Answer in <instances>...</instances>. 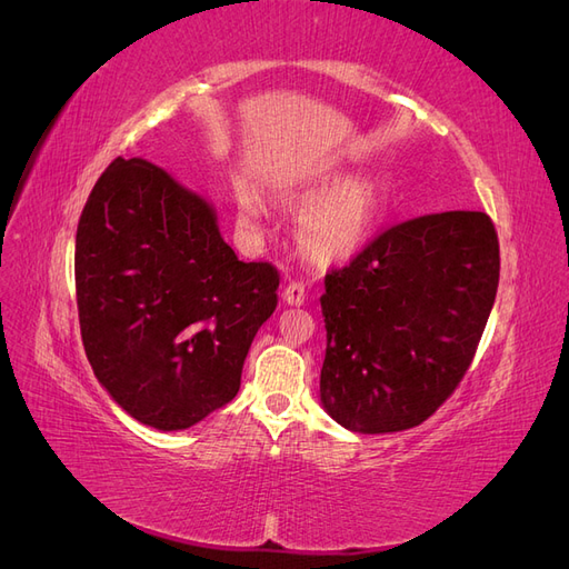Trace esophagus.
I'll return each instance as SVG.
<instances>
[{
	"mask_svg": "<svg viewBox=\"0 0 569 569\" xmlns=\"http://www.w3.org/2000/svg\"><path fill=\"white\" fill-rule=\"evenodd\" d=\"M282 299L289 303V306H301L306 301V287L303 282H289L282 291Z\"/></svg>",
	"mask_w": 569,
	"mask_h": 569,
	"instance_id": "34e87169",
	"label": "esophagus"
}]
</instances>
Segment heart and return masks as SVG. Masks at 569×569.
<instances>
[{"instance_id": "1", "label": "heart", "mask_w": 569, "mask_h": 569, "mask_svg": "<svg viewBox=\"0 0 569 569\" xmlns=\"http://www.w3.org/2000/svg\"><path fill=\"white\" fill-rule=\"evenodd\" d=\"M287 203L297 213H306L297 232L301 253L308 261L327 266L343 261L366 242L380 211V189L372 180L332 176L291 194ZM237 209L247 228L261 222V203L251 192H239Z\"/></svg>"}]
</instances>
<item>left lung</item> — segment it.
<instances>
[{
	"label": "left lung",
	"mask_w": 569,
	"mask_h": 569,
	"mask_svg": "<svg viewBox=\"0 0 569 569\" xmlns=\"http://www.w3.org/2000/svg\"><path fill=\"white\" fill-rule=\"evenodd\" d=\"M496 228L481 211L410 218L325 274L320 401L360 435L425 422L468 372L498 289Z\"/></svg>",
	"instance_id": "left-lung-1"
}]
</instances>
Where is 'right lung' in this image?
Returning a JSON list of instances; mask_svg holds the SVG:
<instances>
[{
  "label": "right lung",
  "instance_id": "add662e5",
  "mask_svg": "<svg viewBox=\"0 0 569 569\" xmlns=\"http://www.w3.org/2000/svg\"><path fill=\"white\" fill-rule=\"evenodd\" d=\"M280 274L244 263L213 206L144 159H116L76 234L80 335L99 385L137 422L187 429L230 403Z\"/></svg>",
  "mask_w": 569,
  "mask_h": 569
}]
</instances>
